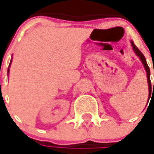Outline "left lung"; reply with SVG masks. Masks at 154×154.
I'll return each mask as SVG.
<instances>
[{"mask_svg": "<svg viewBox=\"0 0 154 154\" xmlns=\"http://www.w3.org/2000/svg\"><path fill=\"white\" fill-rule=\"evenodd\" d=\"M131 43L132 45V49H133V51L135 53V54L139 57V59L140 60V61L143 63V65H144V68L145 69V71H146L147 73V81H148V85H149V98H148V100L151 97V91H153L154 90V82H153V88H152V86H151V81H150V70L149 68V66L147 64L146 60H145V57L144 56V54L141 53L140 50L135 46V45L134 44V42L131 41Z\"/></svg>", "mask_w": 154, "mask_h": 154, "instance_id": "left-lung-1", "label": "left lung"}]
</instances>
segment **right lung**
<instances>
[{"label": "right lung", "mask_w": 154, "mask_h": 154, "mask_svg": "<svg viewBox=\"0 0 154 154\" xmlns=\"http://www.w3.org/2000/svg\"><path fill=\"white\" fill-rule=\"evenodd\" d=\"M13 55V54H12ZM11 63H12V58H11V60H10V64H9V68H8V70H7V72H8V76H9V72H10V67L11 65Z\"/></svg>", "instance_id": "add662e5"}]
</instances>
